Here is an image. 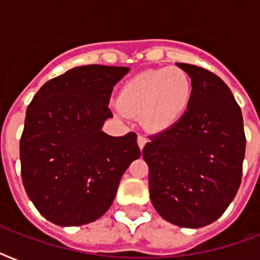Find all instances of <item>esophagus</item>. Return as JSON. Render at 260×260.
Instances as JSON below:
<instances>
[{
    "instance_id": "34e87169",
    "label": "esophagus",
    "mask_w": 260,
    "mask_h": 260,
    "mask_svg": "<svg viewBox=\"0 0 260 260\" xmlns=\"http://www.w3.org/2000/svg\"><path fill=\"white\" fill-rule=\"evenodd\" d=\"M147 142H148V138H147V136H144V135H139L138 144H139V147H140V150H143V148H144V146H146Z\"/></svg>"
}]
</instances>
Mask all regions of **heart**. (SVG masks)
Returning <instances> with one entry per match:
<instances>
[{"mask_svg": "<svg viewBox=\"0 0 260 260\" xmlns=\"http://www.w3.org/2000/svg\"><path fill=\"white\" fill-rule=\"evenodd\" d=\"M193 97L189 74L179 67L144 71L124 85L114 108L121 116H140L151 129H167L182 120Z\"/></svg>", "mask_w": 260, "mask_h": 260, "instance_id": "b5f03b06", "label": "heart"}]
</instances>
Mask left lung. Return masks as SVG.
<instances>
[{"label":"left lung","instance_id":"left-lung-1","mask_svg":"<svg viewBox=\"0 0 260 260\" xmlns=\"http://www.w3.org/2000/svg\"><path fill=\"white\" fill-rule=\"evenodd\" d=\"M189 74L193 97L179 122L151 135L143 148L152 205L182 228L212 224L242 182L246 135L240 106L221 78L177 63Z\"/></svg>","mask_w":260,"mask_h":260}]
</instances>
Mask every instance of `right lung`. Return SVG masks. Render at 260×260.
<instances>
[{
  "label": "right lung",
  "instance_id": "1",
  "mask_svg": "<svg viewBox=\"0 0 260 260\" xmlns=\"http://www.w3.org/2000/svg\"><path fill=\"white\" fill-rule=\"evenodd\" d=\"M128 67L71 69L40 87L20 140L21 177L42 216L60 226L89 224L109 209L122 174L140 156L138 136L102 132L116 83Z\"/></svg>",
  "mask_w": 260,
  "mask_h": 260
}]
</instances>
